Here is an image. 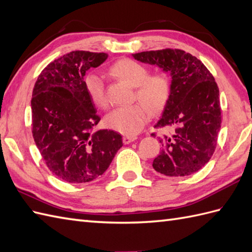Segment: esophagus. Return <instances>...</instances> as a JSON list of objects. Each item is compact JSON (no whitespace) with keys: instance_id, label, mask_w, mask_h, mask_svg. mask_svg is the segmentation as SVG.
<instances>
[{"instance_id":"1","label":"esophagus","mask_w":252,"mask_h":252,"mask_svg":"<svg viewBox=\"0 0 252 252\" xmlns=\"http://www.w3.org/2000/svg\"><path fill=\"white\" fill-rule=\"evenodd\" d=\"M136 139H137V137H134V136H125L124 138H123V142H124L125 144H129V143L133 142Z\"/></svg>"}]
</instances>
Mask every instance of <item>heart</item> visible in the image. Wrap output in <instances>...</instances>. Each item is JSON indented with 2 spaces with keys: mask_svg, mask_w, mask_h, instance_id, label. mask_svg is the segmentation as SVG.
I'll use <instances>...</instances> for the list:
<instances>
[{
  "mask_svg": "<svg viewBox=\"0 0 252 252\" xmlns=\"http://www.w3.org/2000/svg\"><path fill=\"white\" fill-rule=\"evenodd\" d=\"M109 73L133 87V98L140 102L114 109L107 115L106 124L126 136H133L142 129L151 113H158L167 103L170 95L169 79L161 72L149 75L146 66L127 58L110 66ZM84 87L95 106L108 107L105 82L100 76L90 73L84 78Z\"/></svg>",
  "mask_w": 252,
  "mask_h": 252,
  "instance_id": "b5f03b06",
  "label": "heart"
}]
</instances>
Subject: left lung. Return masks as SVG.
<instances>
[{"label": "left lung", "mask_w": 252, "mask_h": 252, "mask_svg": "<svg viewBox=\"0 0 252 252\" xmlns=\"http://www.w3.org/2000/svg\"><path fill=\"white\" fill-rule=\"evenodd\" d=\"M143 63L157 65L172 77L170 95L155 128L169 129L158 137L161 152L153 168L167 176H187L210 161L221 127L219 89L205 65L181 49L134 53ZM152 136L156 137L153 132Z\"/></svg>", "instance_id": "1"}]
</instances>
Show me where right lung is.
<instances>
[{"mask_svg":"<svg viewBox=\"0 0 252 252\" xmlns=\"http://www.w3.org/2000/svg\"><path fill=\"white\" fill-rule=\"evenodd\" d=\"M107 58L103 52H69L49 63L34 85L33 138L48 169L66 183L96 180L123 146L118 132H92L100 116L85 91L84 76Z\"/></svg>","mask_w":252,"mask_h":252,"instance_id":"right-lung-1","label":"right lung"}]
</instances>
